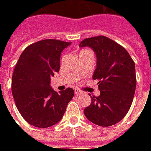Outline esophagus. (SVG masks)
Instances as JSON below:
<instances>
[{"label":"esophagus","instance_id":"34e87169","mask_svg":"<svg viewBox=\"0 0 151 151\" xmlns=\"http://www.w3.org/2000/svg\"><path fill=\"white\" fill-rule=\"evenodd\" d=\"M74 93H75L76 95H80L81 94H82V91H80L79 89H75L74 90Z\"/></svg>","mask_w":151,"mask_h":151}]
</instances>
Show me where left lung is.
<instances>
[{"label":"left lung","instance_id":"left-lung-1","mask_svg":"<svg viewBox=\"0 0 151 151\" xmlns=\"http://www.w3.org/2000/svg\"><path fill=\"white\" fill-rule=\"evenodd\" d=\"M80 47H91L96 56L92 78L98 80L100 95L92 96L84 114L91 122L108 127L120 122L129 110L136 90L135 64L129 52L106 36L83 40Z\"/></svg>","mask_w":151,"mask_h":151}]
</instances>
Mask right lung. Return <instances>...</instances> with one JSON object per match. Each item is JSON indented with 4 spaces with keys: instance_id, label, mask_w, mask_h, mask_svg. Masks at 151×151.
<instances>
[{
    "instance_id": "add662e5",
    "label": "right lung",
    "mask_w": 151,
    "mask_h": 151,
    "mask_svg": "<svg viewBox=\"0 0 151 151\" xmlns=\"http://www.w3.org/2000/svg\"><path fill=\"white\" fill-rule=\"evenodd\" d=\"M71 44L43 40L28 46L16 64L12 94L22 116L31 125L47 128L58 123L74 95L72 88L58 94L51 86V77L59 72L60 55Z\"/></svg>"
}]
</instances>
